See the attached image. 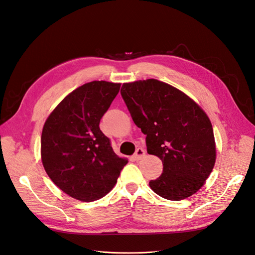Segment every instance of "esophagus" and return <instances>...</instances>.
<instances>
[{
    "mask_svg": "<svg viewBox=\"0 0 255 255\" xmlns=\"http://www.w3.org/2000/svg\"><path fill=\"white\" fill-rule=\"evenodd\" d=\"M144 156H145V151L142 148H137L135 151V154H134V158L136 160H139Z\"/></svg>",
    "mask_w": 255,
    "mask_h": 255,
    "instance_id": "obj_1",
    "label": "esophagus"
}]
</instances>
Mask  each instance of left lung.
<instances>
[{
  "mask_svg": "<svg viewBox=\"0 0 255 255\" xmlns=\"http://www.w3.org/2000/svg\"><path fill=\"white\" fill-rule=\"evenodd\" d=\"M121 96L145 135L146 152L163 163V173L149 183L151 189L172 201L196 194L216 161L206 113L183 91L154 79L123 83Z\"/></svg>",
  "mask_w": 255,
  "mask_h": 255,
  "instance_id": "obj_1",
  "label": "left lung"
}]
</instances>
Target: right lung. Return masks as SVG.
I'll return each mask as SVG.
<instances>
[{
	"mask_svg": "<svg viewBox=\"0 0 255 255\" xmlns=\"http://www.w3.org/2000/svg\"><path fill=\"white\" fill-rule=\"evenodd\" d=\"M120 86L106 81L84 84L66 96L44 122V170L59 189L79 201L92 202L106 196L128 164L99 128Z\"/></svg>",
	"mask_w": 255,
	"mask_h": 255,
	"instance_id": "1",
	"label": "right lung"
}]
</instances>
